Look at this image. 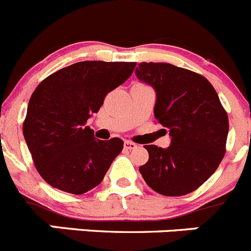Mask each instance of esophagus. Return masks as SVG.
Instances as JSON below:
<instances>
[{
  "mask_svg": "<svg viewBox=\"0 0 251 251\" xmlns=\"http://www.w3.org/2000/svg\"><path fill=\"white\" fill-rule=\"evenodd\" d=\"M137 145L135 144V142L132 141H128V140H126L125 142H124V147H125L126 150H133V149H136Z\"/></svg>",
  "mask_w": 251,
  "mask_h": 251,
  "instance_id": "esophagus-1",
  "label": "esophagus"
}]
</instances>
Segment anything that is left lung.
Instances as JSON below:
<instances>
[{"label":"left lung","mask_w":251,"mask_h":251,"mask_svg":"<svg viewBox=\"0 0 251 251\" xmlns=\"http://www.w3.org/2000/svg\"><path fill=\"white\" fill-rule=\"evenodd\" d=\"M136 75L156 90L154 118L170 130L171 145H146L140 173L150 188L178 197L200 188L226 154L229 120L203 75L168 63H140Z\"/></svg>","instance_id":"8db88e82"}]
</instances>
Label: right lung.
I'll return each instance as SVG.
<instances>
[{
    "instance_id": "right-lung-1",
    "label": "right lung",
    "mask_w": 251,
    "mask_h": 251,
    "mask_svg": "<svg viewBox=\"0 0 251 251\" xmlns=\"http://www.w3.org/2000/svg\"><path fill=\"white\" fill-rule=\"evenodd\" d=\"M135 67L133 62L85 60L39 83L28 102L23 136L47 183L72 194L86 193L101 183L124 141L95 140L86 121Z\"/></svg>"
}]
</instances>
